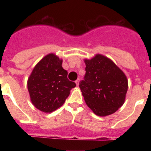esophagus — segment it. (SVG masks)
I'll list each match as a JSON object with an SVG mask.
<instances>
[{
	"instance_id": "esophagus-1",
	"label": "esophagus",
	"mask_w": 151,
	"mask_h": 151,
	"mask_svg": "<svg viewBox=\"0 0 151 151\" xmlns=\"http://www.w3.org/2000/svg\"><path fill=\"white\" fill-rule=\"evenodd\" d=\"M75 83H76V84H77V86H78V85H79V83H80V78L77 79V80L75 81Z\"/></svg>"
}]
</instances>
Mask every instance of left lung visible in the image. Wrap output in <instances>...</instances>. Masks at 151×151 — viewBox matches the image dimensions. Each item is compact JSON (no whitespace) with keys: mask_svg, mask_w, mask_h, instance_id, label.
Returning <instances> with one entry per match:
<instances>
[{"mask_svg":"<svg viewBox=\"0 0 151 151\" xmlns=\"http://www.w3.org/2000/svg\"><path fill=\"white\" fill-rule=\"evenodd\" d=\"M85 74L80 88L87 105L99 116L114 113L124 103L128 89L126 75L101 55L85 60Z\"/></svg>","mask_w":151,"mask_h":151,"instance_id":"obj_1","label":"left lung"}]
</instances>
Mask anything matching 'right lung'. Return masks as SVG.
<instances>
[{
  "instance_id": "add662e5",
  "label": "right lung",
  "mask_w": 151,
  "mask_h": 151,
  "mask_svg": "<svg viewBox=\"0 0 151 151\" xmlns=\"http://www.w3.org/2000/svg\"><path fill=\"white\" fill-rule=\"evenodd\" d=\"M62 60L49 54L34 67L28 80L33 104L39 110L51 112L61 106L76 83L68 80Z\"/></svg>"
}]
</instances>
